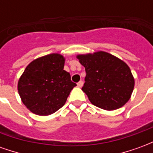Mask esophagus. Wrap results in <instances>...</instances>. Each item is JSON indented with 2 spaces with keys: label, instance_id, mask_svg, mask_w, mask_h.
<instances>
[{
  "label": "esophagus",
  "instance_id": "obj_1",
  "mask_svg": "<svg viewBox=\"0 0 153 153\" xmlns=\"http://www.w3.org/2000/svg\"><path fill=\"white\" fill-rule=\"evenodd\" d=\"M77 85H78V87H79V88H82L83 85V81H79V83H77Z\"/></svg>",
  "mask_w": 153,
  "mask_h": 153
}]
</instances>
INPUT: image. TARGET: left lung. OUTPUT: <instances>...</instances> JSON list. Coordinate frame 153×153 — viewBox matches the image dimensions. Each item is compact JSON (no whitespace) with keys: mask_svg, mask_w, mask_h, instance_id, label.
I'll use <instances>...</instances> for the list:
<instances>
[{"mask_svg":"<svg viewBox=\"0 0 153 153\" xmlns=\"http://www.w3.org/2000/svg\"><path fill=\"white\" fill-rule=\"evenodd\" d=\"M76 58L86 70L82 90L93 105L114 111L130 99L134 78L125 61L103 51L79 54Z\"/></svg>","mask_w":153,"mask_h":153,"instance_id":"left-lung-1","label":"left lung"}]
</instances>
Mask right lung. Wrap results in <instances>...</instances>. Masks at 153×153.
Wrapping results in <instances>:
<instances>
[{
    "mask_svg": "<svg viewBox=\"0 0 153 153\" xmlns=\"http://www.w3.org/2000/svg\"><path fill=\"white\" fill-rule=\"evenodd\" d=\"M65 58L59 53L39 57L28 64L18 81L22 102L38 115H51L61 108L76 86L64 70Z\"/></svg>",
    "mask_w": 153,
    "mask_h": 153,
    "instance_id": "add662e5",
    "label": "right lung"
}]
</instances>
